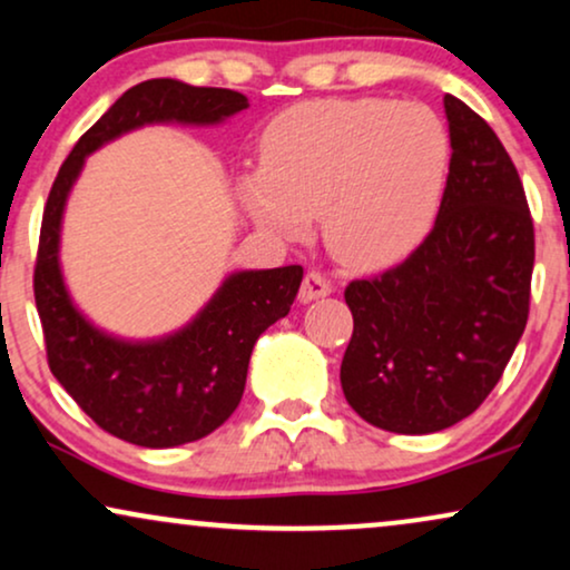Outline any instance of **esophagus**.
Instances as JSON below:
<instances>
[{"mask_svg": "<svg viewBox=\"0 0 570 570\" xmlns=\"http://www.w3.org/2000/svg\"><path fill=\"white\" fill-rule=\"evenodd\" d=\"M331 292H334V284H331V281L323 276L321 271H307V276L299 286V299L302 302H313V299L328 297Z\"/></svg>", "mask_w": 570, "mask_h": 570, "instance_id": "1", "label": "esophagus"}]
</instances>
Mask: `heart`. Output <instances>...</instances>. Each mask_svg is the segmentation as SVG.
Wrapping results in <instances>:
<instances>
[{
    "label": "heart",
    "mask_w": 570,
    "mask_h": 570,
    "mask_svg": "<svg viewBox=\"0 0 570 570\" xmlns=\"http://www.w3.org/2000/svg\"><path fill=\"white\" fill-rule=\"evenodd\" d=\"M261 160L239 181L252 218L299 239L321 215L338 261L379 268L410 255L434 226L450 134L423 105L315 99L271 120Z\"/></svg>",
    "instance_id": "obj_1"
}]
</instances>
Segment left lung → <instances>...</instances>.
Returning a JSON list of instances; mask_svg holds the SVG:
<instances>
[{
	"label": "left lung",
	"instance_id": "obj_1",
	"mask_svg": "<svg viewBox=\"0 0 570 570\" xmlns=\"http://www.w3.org/2000/svg\"><path fill=\"white\" fill-rule=\"evenodd\" d=\"M450 173L413 255L344 289L352 338L342 389L392 434L455 426L489 397L529 321L534 223L510 155L481 115L444 97Z\"/></svg>",
	"mask_w": 570,
	"mask_h": 570
}]
</instances>
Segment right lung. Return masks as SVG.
Returning a JSON list of instances; mask_svg holds the SVG:
<instances>
[{"instance_id":"1","label":"right lung","mask_w":570,"mask_h":570,"mask_svg":"<svg viewBox=\"0 0 570 570\" xmlns=\"http://www.w3.org/2000/svg\"><path fill=\"white\" fill-rule=\"evenodd\" d=\"M247 107V97L232 89L176 78L136 83L78 139L49 191L33 271L49 368L99 429L124 442L165 450L223 426L242 402L252 347L289 315L302 265L232 273L173 334L141 342L112 336L86 318L65 286L60 236L70 189L86 157L118 136L153 124L218 126Z\"/></svg>"}]
</instances>
